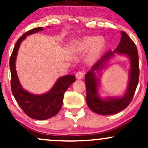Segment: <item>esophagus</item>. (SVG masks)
Returning a JSON list of instances; mask_svg holds the SVG:
<instances>
[{
    "label": "esophagus",
    "instance_id": "1",
    "mask_svg": "<svg viewBox=\"0 0 148 148\" xmlns=\"http://www.w3.org/2000/svg\"><path fill=\"white\" fill-rule=\"evenodd\" d=\"M84 72L83 71H78L76 73V77L77 79H81L84 77Z\"/></svg>",
    "mask_w": 148,
    "mask_h": 148
}]
</instances>
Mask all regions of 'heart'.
Returning a JSON list of instances; mask_svg holds the SVG:
<instances>
[{"label":"heart","mask_w":148,"mask_h":148,"mask_svg":"<svg viewBox=\"0 0 148 148\" xmlns=\"http://www.w3.org/2000/svg\"><path fill=\"white\" fill-rule=\"evenodd\" d=\"M106 45V42L103 37L94 36L86 37L76 42V49L79 51H86L91 48V57L95 58L102 51Z\"/></svg>","instance_id":"b5f03b06"}]
</instances>
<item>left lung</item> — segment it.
<instances>
[{
  "label": "left lung",
  "instance_id": "obj_1",
  "mask_svg": "<svg viewBox=\"0 0 148 148\" xmlns=\"http://www.w3.org/2000/svg\"><path fill=\"white\" fill-rule=\"evenodd\" d=\"M121 40L114 51H109L88 72L85 78L86 86V101L90 109L102 115L115 114L126 108L133 99L139 79L138 54L136 46L125 32H121ZM115 52L126 55L130 59V81L125 95L122 98H108L102 100L99 97L97 87L99 82L96 76L95 71L101 70L105 62Z\"/></svg>",
  "mask_w": 148,
  "mask_h": 148
}]
</instances>
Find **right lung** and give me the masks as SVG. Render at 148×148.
Instances as JSON below:
<instances>
[{
  "label": "right lung",
  "instance_id": "right-lung-1",
  "mask_svg": "<svg viewBox=\"0 0 148 148\" xmlns=\"http://www.w3.org/2000/svg\"><path fill=\"white\" fill-rule=\"evenodd\" d=\"M43 30L42 27L35 28L23 34L16 42L10 59L11 71V89L15 99L23 112L30 118L38 120H47L57 115L62 106L64 94L71 84L76 81L74 75L62 76L48 92L44 95H33L21 87L16 71V56L21 42L27 35Z\"/></svg>",
  "mask_w": 148,
  "mask_h": 148
}]
</instances>
